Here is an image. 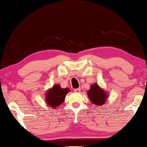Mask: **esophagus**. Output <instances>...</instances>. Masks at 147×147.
<instances>
[{
  "instance_id": "34e87169",
  "label": "esophagus",
  "mask_w": 147,
  "mask_h": 147,
  "mask_svg": "<svg viewBox=\"0 0 147 147\" xmlns=\"http://www.w3.org/2000/svg\"><path fill=\"white\" fill-rule=\"evenodd\" d=\"M80 91H81V88H77V89H75V92L79 93V92H80Z\"/></svg>"
}]
</instances>
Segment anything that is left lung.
I'll use <instances>...</instances> for the list:
<instances>
[{"label":"left lung","instance_id":"left-lung-1","mask_svg":"<svg viewBox=\"0 0 147 147\" xmlns=\"http://www.w3.org/2000/svg\"><path fill=\"white\" fill-rule=\"evenodd\" d=\"M87 96L92 105H95L98 107L105 105L108 97L107 92L100 88L97 83L91 85L90 90L87 92Z\"/></svg>","mask_w":147,"mask_h":147}]
</instances>
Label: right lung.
I'll return each instance as SVG.
<instances>
[{
	"label": "right lung",
	"mask_w": 147,
	"mask_h": 147,
	"mask_svg": "<svg viewBox=\"0 0 147 147\" xmlns=\"http://www.w3.org/2000/svg\"><path fill=\"white\" fill-rule=\"evenodd\" d=\"M70 92V89H63L60 85H55L49 89L46 94V103L51 107V109H55L64 101L66 95Z\"/></svg>",
	"instance_id": "right-lung-1"
}]
</instances>
